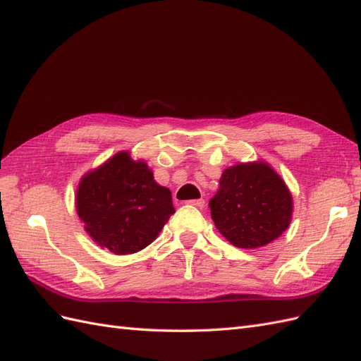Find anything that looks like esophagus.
Returning <instances> with one entry per match:
<instances>
[{"label":"esophagus","instance_id":"esophagus-1","mask_svg":"<svg viewBox=\"0 0 361 361\" xmlns=\"http://www.w3.org/2000/svg\"><path fill=\"white\" fill-rule=\"evenodd\" d=\"M188 204L195 206V207H198V209H203V207H204V200H203V198H200V200H190V201H188Z\"/></svg>","mask_w":361,"mask_h":361}]
</instances>
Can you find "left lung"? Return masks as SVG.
Listing matches in <instances>:
<instances>
[{
  "label": "left lung",
  "instance_id": "left-lung-1",
  "mask_svg": "<svg viewBox=\"0 0 361 361\" xmlns=\"http://www.w3.org/2000/svg\"><path fill=\"white\" fill-rule=\"evenodd\" d=\"M209 204L215 228L241 249L263 247L279 238L294 212L286 183L263 160L226 167Z\"/></svg>",
  "mask_w": 361,
  "mask_h": 361
}]
</instances>
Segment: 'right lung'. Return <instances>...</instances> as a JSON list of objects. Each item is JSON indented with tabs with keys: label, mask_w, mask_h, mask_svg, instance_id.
Listing matches in <instances>:
<instances>
[{
	"label": "right lung",
	"mask_w": 361,
	"mask_h": 361,
	"mask_svg": "<svg viewBox=\"0 0 361 361\" xmlns=\"http://www.w3.org/2000/svg\"><path fill=\"white\" fill-rule=\"evenodd\" d=\"M75 207L87 235L116 255L135 254L152 243L175 212L171 190L154 180L145 160L129 150L82 175Z\"/></svg>",
	"instance_id": "add662e5"
}]
</instances>
